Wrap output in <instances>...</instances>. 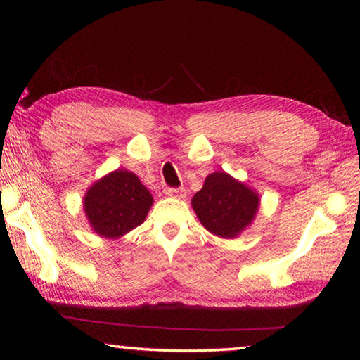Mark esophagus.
<instances>
[{
    "label": "esophagus",
    "mask_w": 360,
    "mask_h": 360,
    "mask_svg": "<svg viewBox=\"0 0 360 360\" xmlns=\"http://www.w3.org/2000/svg\"><path fill=\"white\" fill-rule=\"evenodd\" d=\"M167 193L169 195V197L179 198V200H182V198L186 197V191H184V188H168Z\"/></svg>",
    "instance_id": "esophagus-1"
}]
</instances>
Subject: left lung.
<instances>
[{
	"label": "left lung",
	"instance_id": "1",
	"mask_svg": "<svg viewBox=\"0 0 360 360\" xmlns=\"http://www.w3.org/2000/svg\"><path fill=\"white\" fill-rule=\"evenodd\" d=\"M259 206L257 191L225 172L206 176L202 191L192 198V208L203 227L225 240H233L251 227Z\"/></svg>",
	"mask_w": 360,
	"mask_h": 360
}]
</instances>
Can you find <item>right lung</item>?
Returning <instances> with one entry per match:
<instances>
[{
	"instance_id": "add662e5",
	"label": "right lung",
	"mask_w": 360,
	"mask_h": 360,
	"mask_svg": "<svg viewBox=\"0 0 360 360\" xmlns=\"http://www.w3.org/2000/svg\"><path fill=\"white\" fill-rule=\"evenodd\" d=\"M154 198L135 173L114 169L95 181L84 195L82 206L94 233L117 240L144 222Z\"/></svg>"
}]
</instances>
